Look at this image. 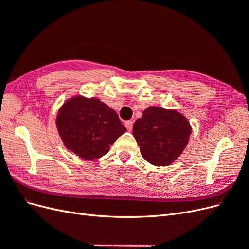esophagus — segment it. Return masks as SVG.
I'll use <instances>...</instances> for the list:
<instances>
[{"instance_id": "34e87169", "label": "esophagus", "mask_w": 249, "mask_h": 249, "mask_svg": "<svg viewBox=\"0 0 249 249\" xmlns=\"http://www.w3.org/2000/svg\"><path fill=\"white\" fill-rule=\"evenodd\" d=\"M124 125H125V127L127 129V131L131 132L132 129H133V122H132V120H127V122H125Z\"/></svg>"}]
</instances>
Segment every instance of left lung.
<instances>
[{"instance_id": "8db88e82", "label": "left lung", "mask_w": 249, "mask_h": 249, "mask_svg": "<svg viewBox=\"0 0 249 249\" xmlns=\"http://www.w3.org/2000/svg\"><path fill=\"white\" fill-rule=\"evenodd\" d=\"M189 120L175 109L150 106L133 125V135L144 159L155 166H168L189 143Z\"/></svg>"}]
</instances>
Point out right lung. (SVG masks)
<instances>
[{"label":"right lung","mask_w":249,"mask_h":249,"mask_svg":"<svg viewBox=\"0 0 249 249\" xmlns=\"http://www.w3.org/2000/svg\"><path fill=\"white\" fill-rule=\"evenodd\" d=\"M56 125L63 144L83 160L100 159L126 131L115 110L97 97L74 95L58 110Z\"/></svg>","instance_id":"obj_1"}]
</instances>
